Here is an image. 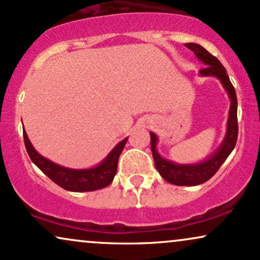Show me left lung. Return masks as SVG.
Returning <instances> with one entry per match:
<instances>
[{
	"instance_id": "1",
	"label": "left lung",
	"mask_w": 260,
	"mask_h": 260,
	"mask_svg": "<svg viewBox=\"0 0 260 260\" xmlns=\"http://www.w3.org/2000/svg\"><path fill=\"white\" fill-rule=\"evenodd\" d=\"M185 46L195 53L200 61L205 64L206 68L200 70V76H213L215 79H218L223 84L224 89L226 90L228 95H229L230 109L225 137L220 145L218 146V149L215 150L213 154L209 155L206 160L198 162V164L183 165L176 164V162L166 160V158L162 157L160 152L157 151V148H156V144L158 142L157 136L152 132H150V136H151V151L152 156H154L156 170L158 171L161 177L166 181L174 184V185L195 186L211 179L235 148L237 134H239V127H237V98L235 88L231 84L226 70L221 65V62L208 51H206L202 46L196 45V43H186Z\"/></svg>"
}]
</instances>
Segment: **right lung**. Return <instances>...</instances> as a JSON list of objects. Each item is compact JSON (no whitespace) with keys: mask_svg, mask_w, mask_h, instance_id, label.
I'll list each match as a JSON object with an SVG mask.
<instances>
[{"mask_svg":"<svg viewBox=\"0 0 260 260\" xmlns=\"http://www.w3.org/2000/svg\"><path fill=\"white\" fill-rule=\"evenodd\" d=\"M128 138H124L109 152L99 165L86 170H74L52 162L36 151L24 129V143L31 161L46 174L49 179L68 191L83 192L94 191L110 185L117 171L118 157L126 145Z\"/></svg>","mask_w":260,"mask_h":260,"instance_id":"1","label":"right lung"}]
</instances>
